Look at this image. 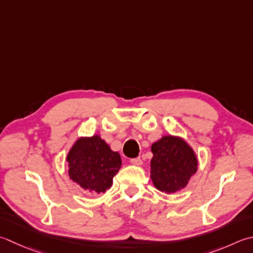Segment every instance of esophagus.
Instances as JSON below:
<instances>
[{
    "mask_svg": "<svg viewBox=\"0 0 253 253\" xmlns=\"http://www.w3.org/2000/svg\"><path fill=\"white\" fill-rule=\"evenodd\" d=\"M130 163L133 166H141L142 165V160L141 158H135V159H131Z\"/></svg>",
    "mask_w": 253,
    "mask_h": 253,
    "instance_id": "obj_1",
    "label": "esophagus"
}]
</instances>
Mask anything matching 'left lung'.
Masks as SVG:
<instances>
[{
    "instance_id": "8db88e82",
    "label": "left lung",
    "mask_w": 253,
    "mask_h": 253,
    "mask_svg": "<svg viewBox=\"0 0 253 253\" xmlns=\"http://www.w3.org/2000/svg\"><path fill=\"white\" fill-rule=\"evenodd\" d=\"M151 179L158 190L174 193L185 187L197 170L194 152L180 138L166 136L151 147Z\"/></svg>"
}]
</instances>
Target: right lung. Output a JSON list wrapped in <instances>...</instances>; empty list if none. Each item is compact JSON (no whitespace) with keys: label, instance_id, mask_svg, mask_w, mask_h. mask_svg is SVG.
<instances>
[{"label":"right lung","instance_id":"1","mask_svg":"<svg viewBox=\"0 0 253 253\" xmlns=\"http://www.w3.org/2000/svg\"><path fill=\"white\" fill-rule=\"evenodd\" d=\"M67 161L70 179L92 193L110 189L122 166L120 153L112 151L100 136L79 139L68 153Z\"/></svg>","mask_w":253,"mask_h":253}]
</instances>
